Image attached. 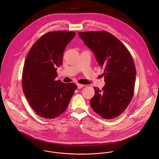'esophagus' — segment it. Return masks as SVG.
Instances as JSON below:
<instances>
[{
    "mask_svg": "<svg viewBox=\"0 0 159 159\" xmlns=\"http://www.w3.org/2000/svg\"><path fill=\"white\" fill-rule=\"evenodd\" d=\"M77 88H78V89H80V88H83V87H84V85L80 84H77Z\"/></svg>",
    "mask_w": 159,
    "mask_h": 159,
    "instance_id": "34e87169",
    "label": "esophagus"
}]
</instances>
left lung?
<instances>
[{
    "mask_svg": "<svg viewBox=\"0 0 159 159\" xmlns=\"http://www.w3.org/2000/svg\"><path fill=\"white\" fill-rule=\"evenodd\" d=\"M78 34L104 70L106 85L101 90L94 87L90 105L102 118H115L123 113L134 96L136 69L133 58L116 37L106 31Z\"/></svg>",
    "mask_w": 159,
    "mask_h": 159,
    "instance_id": "left-lung-1",
    "label": "left lung"
}]
</instances>
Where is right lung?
Returning <instances> with one entry per match:
<instances>
[{
  "mask_svg": "<svg viewBox=\"0 0 159 159\" xmlns=\"http://www.w3.org/2000/svg\"><path fill=\"white\" fill-rule=\"evenodd\" d=\"M75 36L74 32L65 30L48 32L36 41L27 55L22 87L30 106L41 117L53 119L62 114L77 88L74 83L55 80L65 48Z\"/></svg>",
  "mask_w": 159,
  "mask_h": 159,
  "instance_id": "1",
  "label": "right lung"
}]
</instances>
